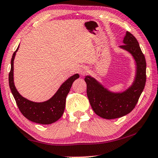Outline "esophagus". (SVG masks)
I'll return each instance as SVG.
<instances>
[{"label":"esophagus","mask_w":158,"mask_h":158,"mask_svg":"<svg viewBox=\"0 0 158 158\" xmlns=\"http://www.w3.org/2000/svg\"><path fill=\"white\" fill-rule=\"evenodd\" d=\"M89 72V69L87 67L84 66L81 67V69H80V74H81V76H84V75L86 74Z\"/></svg>","instance_id":"1"}]
</instances>
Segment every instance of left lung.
<instances>
[{
  "instance_id": "8db88e82",
  "label": "left lung",
  "mask_w": 158,
  "mask_h": 158,
  "mask_svg": "<svg viewBox=\"0 0 158 158\" xmlns=\"http://www.w3.org/2000/svg\"><path fill=\"white\" fill-rule=\"evenodd\" d=\"M124 45L119 46L131 55L136 65V72L131 86L123 91L114 92L90 75L85 77L87 96L93 110L102 118L116 119L131 112L143 91L146 81V62L139 42L127 31Z\"/></svg>"
}]
</instances>
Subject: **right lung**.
Listing matches in <instances>:
<instances>
[{
  "label": "right lung",
  "instance_id": "obj_1",
  "mask_svg": "<svg viewBox=\"0 0 158 158\" xmlns=\"http://www.w3.org/2000/svg\"><path fill=\"white\" fill-rule=\"evenodd\" d=\"M19 46L12 55L11 69L9 73L10 89L15 100L18 108L22 114L30 121L41 124H50L57 121L65 108L66 97L70 91L73 82L79 77V74H75L69 77L60 86L53 96L48 101L34 102L29 101L21 96L14 83V60Z\"/></svg>",
  "mask_w": 158,
  "mask_h": 158
}]
</instances>
